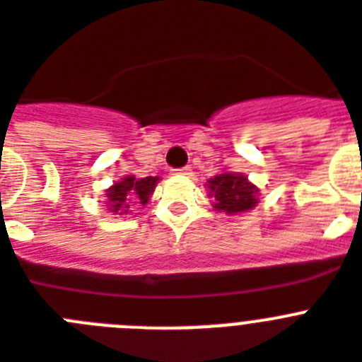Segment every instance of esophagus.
<instances>
[{"mask_svg": "<svg viewBox=\"0 0 362 362\" xmlns=\"http://www.w3.org/2000/svg\"><path fill=\"white\" fill-rule=\"evenodd\" d=\"M175 175H191V167H180V169H173Z\"/></svg>", "mask_w": 362, "mask_h": 362, "instance_id": "1", "label": "esophagus"}]
</instances>
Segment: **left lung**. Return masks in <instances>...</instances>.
<instances>
[{"label":"left lung","instance_id":"1","mask_svg":"<svg viewBox=\"0 0 362 362\" xmlns=\"http://www.w3.org/2000/svg\"><path fill=\"white\" fill-rule=\"evenodd\" d=\"M208 189V197L214 199V208L228 215L245 214L257 204L259 189L241 173H223L209 178Z\"/></svg>","mask_w":362,"mask_h":362}]
</instances>
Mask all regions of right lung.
Here are the masks:
<instances>
[{"label":"right lung","instance_id":"obj_1","mask_svg":"<svg viewBox=\"0 0 362 362\" xmlns=\"http://www.w3.org/2000/svg\"><path fill=\"white\" fill-rule=\"evenodd\" d=\"M158 176H145V178H136L129 175L115 182L114 186L106 189V206L112 214H127L129 208L134 202L147 204L148 197L153 195Z\"/></svg>","mask_w":362,"mask_h":362}]
</instances>
